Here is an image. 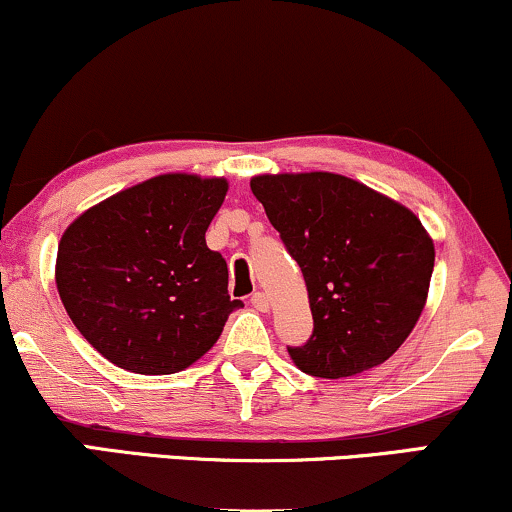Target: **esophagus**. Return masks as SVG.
Instances as JSON below:
<instances>
[{"instance_id":"esophagus-1","label":"esophagus","mask_w":512,"mask_h":512,"mask_svg":"<svg viewBox=\"0 0 512 512\" xmlns=\"http://www.w3.org/2000/svg\"><path fill=\"white\" fill-rule=\"evenodd\" d=\"M252 305H255L260 312H269V307H272V300H269L267 293H255V295H252Z\"/></svg>"}]
</instances>
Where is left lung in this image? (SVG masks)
<instances>
[{
    "instance_id": "left-lung-1",
    "label": "left lung",
    "mask_w": 512,
    "mask_h": 512,
    "mask_svg": "<svg viewBox=\"0 0 512 512\" xmlns=\"http://www.w3.org/2000/svg\"><path fill=\"white\" fill-rule=\"evenodd\" d=\"M250 188L300 264L315 331L295 367L346 379L379 367L427 305L434 240L393 197L331 171L260 174Z\"/></svg>"
}]
</instances>
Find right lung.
Masks as SVG:
<instances>
[{"mask_svg":"<svg viewBox=\"0 0 512 512\" xmlns=\"http://www.w3.org/2000/svg\"><path fill=\"white\" fill-rule=\"evenodd\" d=\"M224 176L159 174L85 209L59 240L54 281L71 322L135 374H176L219 341L240 300L205 233Z\"/></svg>","mask_w":512,"mask_h":512,"instance_id":"obj_1","label":"right lung"}]
</instances>
